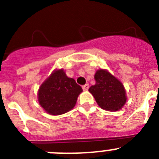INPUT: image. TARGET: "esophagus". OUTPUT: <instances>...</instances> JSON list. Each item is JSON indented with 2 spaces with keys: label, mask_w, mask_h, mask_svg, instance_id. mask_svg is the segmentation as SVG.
Wrapping results in <instances>:
<instances>
[{
  "label": "esophagus",
  "mask_w": 159,
  "mask_h": 159,
  "mask_svg": "<svg viewBox=\"0 0 159 159\" xmlns=\"http://www.w3.org/2000/svg\"><path fill=\"white\" fill-rule=\"evenodd\" d=\"M82 88H83V90H84V91H88V88H89V84H86L85 85H84Z\"/></svg>",
  "instance_id": "esophagus-1"
}]
</instances>
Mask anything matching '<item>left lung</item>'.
Returning <instances> with one entry per match:
<instances>
[{"label":"left lung","instance_id":"1","mask_svg":"<svg viewBox=\"0 0 159 159\" xmlns=\"http://www.w3.org/2000/svg\"><path fill=\"white\" fill-rule=\"evenodd\" d=\"M95 84L89 91L102 109L109 111L120 110L127 102L126 91L123 84L107 70L95 72Z\"/></svg>","mask_w":159,"mask_h":159}]
</instances>
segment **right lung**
<instances>
[{
	"instance_id": "obj_1",
	"label": "right lung",
	"mask_w": 159,
	"mask_h": 159,
	"mask_svg": "<svg viewBox=\"0 0 159 159\" xmlns=\"http://www.w3.org/2000/svg\"><path fill=\"white\" fill-rule=\"evenodd\" d=\"M82 88L72 78L66 75L63 69L55 70L40 85L38 101L47 113L59 116L75 107Z\"/></svg>"
}]
</instances>
